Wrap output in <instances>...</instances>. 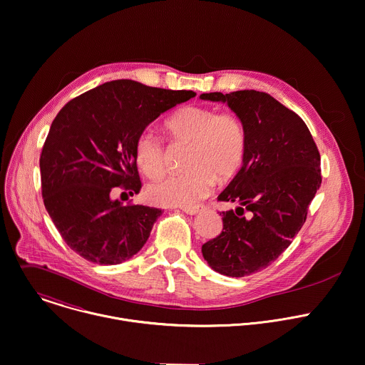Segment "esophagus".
I'll return each mask as SVG.
<instances>
[{
    "mask_svg": "<svg viewBox=\"0 0 365 365\" xmlns=\"http://www.w3.org/2000/svg\"><path fill=\"white\" fill-rule=\"evenodd\" d=\"M199 206H192V207H180V210L182 212H185V213H187V215H196L197 212H199Z\"/></svg>",
    "mask_w": 365,
    "mask_h": 365,
    "instance_id": "obj_1",
    "label": "esophagus"
}]
</instances>
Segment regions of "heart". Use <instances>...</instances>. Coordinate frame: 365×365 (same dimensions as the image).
I'll return each mask as SVG.
<instances>
[{
  "mask_svg": "<svg viewBox=\"0 0 365 365\" xmlns=\"http://www.w3.org/2000/svg\"><path fill=\"white\" fill-rule=\"evenodd\" d=\"M166 132L175 143H189L187 170L169 175L149 186V197L163 206L192 207L213 187L215 180L232 178L244 160L245 130L239 117L210 106L192 104L178 110L168 121ZM136 160L152 179L166 172L168 156L160 138L142 132L135 145Z\"/></svg>",
  "mask_w": 365,
  "mask_h": 365,
  "instance_id": "obj_1",
  "label": "heart"
}]
</instances>
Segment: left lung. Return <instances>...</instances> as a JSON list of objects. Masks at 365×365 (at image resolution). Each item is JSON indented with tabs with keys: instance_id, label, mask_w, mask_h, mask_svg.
I'll return each instance as SVG.
<instances>
[{
	"instance_id": "left-lung-1",
	"label": "left lung",
	"mask_w": 365,
	"mask_h": 365,
	"mask_svg": "<svg viewBox=\"0 0 365 365\" xmlns=\"http://www.w3.org/2000/svg\"><path fill=\"white\" fill-rule=\"evenodd\" d=\"M222 101L245 130L242 168L217 196L236 203L220 212L223 229L202 245L209 267L226 277H247L269 267L305 223L321 186V158L304 120L257 90L203 93Z\"/></svg>"
}]
</instances>
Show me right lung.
Returning <instances> with one entry per match:
<instances>
[{
  "label": "right lung",
  "instance_id": "1",
  "mask_svg": "<svg viewBox=\"0 0 365 365\" xmlns=\"http://www.w3.org/2000/svg\"><path fill=\"white\" fill-rule=\"evenodd\" d=\"M195 96L192 90L114 80L58 111L40 156L41 192L50 217L76 254L117 265L143 248L162 210L123 205L114 195L129 190L133 196L142 187L138 136L162 113Z\"/></svg>",
  "mask_w": 365,
  "mask_h": 365
}]
</instances>
